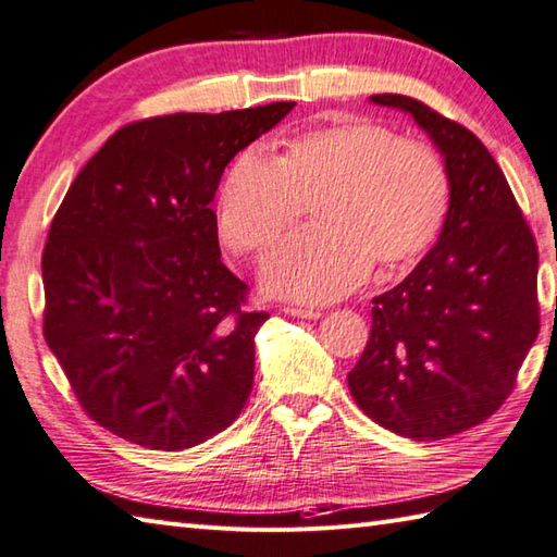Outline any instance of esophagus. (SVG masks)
<instances>
[{
	"label": "esophagus",
	"instance_id": "34e87169",
	"mask_svg": "<svg viewBox=\"0 0 557 557\" xmlns=\"http://www.w3.org/2000/svg\"><path fill=\"white\" fill-rule=\"evenodd\" d=\"M285 313L294 318H309V321H315V318L323 315L318 309H301V306H285Z\"/></svg>",
	"mask_w": 557,
	"mask_h": 557
}]
</instances>
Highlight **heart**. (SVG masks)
Returning <instances> with one entry per match:
<instances>
[{
	"instance_id": "1",
	"label": "heart",
	"mask_w": 557,
	"mask_h": 557,
	"mask_svg": "<svg viewBox=\"0 0 557 557\" xmlns=\"http://www.w3.org/2000/svg\"><path fill=\"white\" fill-rule=\"evenodd\" d=\"M313 200L311 227L268 258L277 297L327 301L373 268H399L441 236L453 180L437 152L383 124L349 120L297 134L282 156L248 146L220 188V232L236 253L263 256Z\"/></svg>"
}]
</instances>
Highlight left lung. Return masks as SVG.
Returning <instances> with one entry per match:
<instances>
[{
    "label": "left lung",
    "mask_w": 557,
    "mask_h": 557,
    "mask_svg": "<svg viewBox=\"0 0 557 557\" xmlns=\"http://www.w3.org/2000/svg\"><path fill=\"white\" fill-rule=\"evenodd\" d=\"M371 102L409 112L443 152L453 203L421 263L373 299V325L349 393L383 429L443 441L510 397L541 327L539 248L488 148L421 100Z\"/></svg>",
    "instance_id": "1"
}]
</instances>
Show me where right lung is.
<instances>
[{"instance_id": "obj_1", "label": "right lung", "mask_w": 557, "mask_h": 557, "mask_svg": "<svg viewBox=\"0 0 557 557\" xmlns=\"http://www.w3.org/2000/svg\"><path fill=\"white\" fill-rule=\"evenodd\" d=\"M294 102L122 126L59 206L42 333L78 405L140 447H194L239 417L265 311L220 260L210 208L236 152Z\"/></svg>"}]
</instances>
